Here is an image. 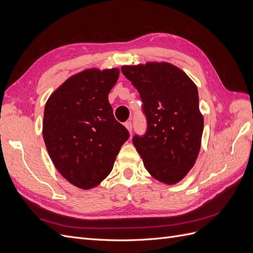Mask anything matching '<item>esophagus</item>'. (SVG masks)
Returning a JSON list of instances; mask_svg holds the SVG:
<instances>
[{"mask_svg": "<svg viewBox=\"0 0 253 253\" xmlns=\"http://www.w3.org/2000/svg\"><path fill=\"white\" fill-rule=\"evenodd\" d=\"M125 126L127 128V131L132 134V128H133V126H132V122L131 121H126L125 124Z\"/></svg>", "mask_w": 253, "mask_h": 253, "instance_id": "34e87169", "label": "esophagus"}]
</instances>
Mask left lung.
<instances>
[{
    "label": "left lung",
    "mask_w": 253,
    "mask_h": 253,
    "mask_svg": "<svg viewBox=\"0 0 253 253\" xmlns=\"http://www.w3.org/2000/svg\"><path fill=\"white\" fill-rule=\"evenodd\" d=\"M121 72L138 90L147 131L133 143L145 169L167 185L180 181L201 150L204 117L198 90L188 76L170 63L126 65Z\"/></svg>",
    "instance_id": "obj_1"
}]
</instances>
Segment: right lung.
Returning <instances> with one entry per match:
<instances>
[{"instance_id": "obj_1", "label": "right lung", "mask_w": 253, "mask_h": 253, "mask_svg": "<svg viewBox=\"0 0 253 253\" xmlns=\"http://www.w3.org/2000/svg\"><path fill=\"white\" fill-rule=\"evenodd\" d=\"M118 77V68L83 71L68 78L45 104L43 138L51 162L67 181L83 190L98 186L111 173L129 137L108 99Z\"/></svg>"}]
</instances>
